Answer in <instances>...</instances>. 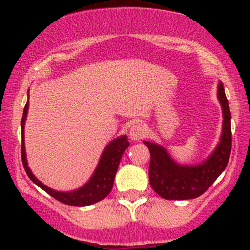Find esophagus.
<instances>
[{"instance_id": "esophagus-1", "label": "esophagus", "mask_w": 250, "mask_h": 250, "mask_svg": "<svg viewBox=\"0 0 250 250\" xmlns=\"http://www.w3.org/2000/svg\"><path fill=\"white\" fill-rule=\"evenodd\" d=\"M129 135H130L131 140L139 141V140H142L146 136V128L143 127L141 123H135L134 125H131Z\"/></svg>"}]
</instances>
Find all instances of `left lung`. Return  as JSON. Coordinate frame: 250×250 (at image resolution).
Segmentation results:
<instances>
[{"mask_svg": "<svg viewBox=\"0 0 250 250\" xmlns=\"http://www.w3.org/2000/svg\"><path fill=\"white\" fill-rule=\"evenodd\" d=\"M217 96L222 105L223 128L214 153L199 166H180L159 145L143 141L150 151L149 181L156 194L166 200H190L202 195L228 165L231 151L230 110L225 88L220 82Z\"/></svg>", "mask_w": 250, "mask_h": 250, "instance_id": "1", "label": "left lung"}]
</instances>
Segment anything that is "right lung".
Here are the masks:
<instances>
[{
    "label": "right lung",
    "mask_w": 250,
    "mask_h": 250,
    "mask_svg": "<svg viewBox=\"0 0 250 250\" xmlns=\"http://www.w3.org/2000/svg\"><path fill=\"white\" fill-rule=\"evenodd\" d=\"M28 105L29 103L27 102L23 110V116H22L21 121V133H22V147H21V156H22V163L25 169L29 179L36 183L40 188H42L45 193H48L51 197L56 199L60 202L64 203V205L69 206H89L93 203L99 202L107 197V195L110 193L111 188L114 185V179L119 168L120 161L123 155V151L129 147V141L127 140V136H121L119 139H115L113 142H110L107 146V148L103 151L101 160H100L99 166H97L95 173H94L93 177L85 186L82 188L77 189L75 191L71 193H60V191H55L53 189L48 188L43 183L40 182L39 180L34 176L33 173L30 171L29 167L27 165V160H25V150H24V137H23V129H24V121L25 116H27Z\"/></svg>",
    "instance_id": "1"
}]
</instances>
